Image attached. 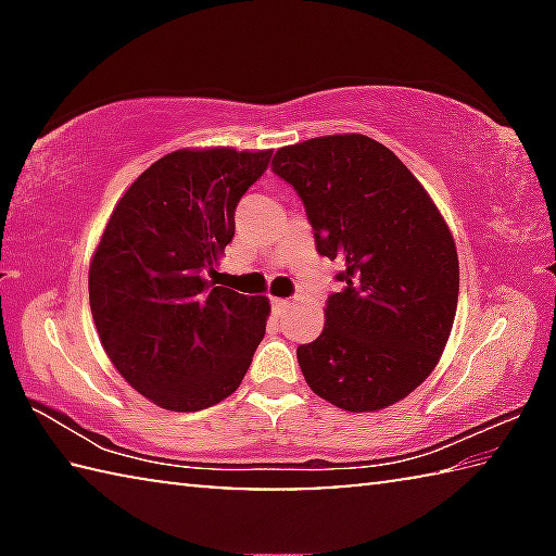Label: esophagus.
Returning a JSON list of instances; mask_svg holds the SVG:
<instances>
[{"instance_id":"esophagus-1","label":"esophagus","mask_w":556,"mask_h":556,"mask_svg":"<svg viewBox=\"0 0 556 556\" xmlns=\"http://www.w3.org/2000/svg\"><path fill=\"white\" fill-rule=\"evenodd\" d=\"M271 308H275V314H285L289 308V301L287 299H271Z\"/></svg>"}]
</instances>
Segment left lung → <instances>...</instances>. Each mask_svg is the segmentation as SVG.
Returning a JSON list of instances; mask_svg holds the SVG:
<instances>
[{
    "mask_svg": "<svg viewBox=\"0 0 556 556\" xmlns=\"http://www.w3.org/2000/svg\"><path fill=\"white\" fill-rule=\"evenodd\" d=\"M271 172L299 193L318 255L343 271L326 326L296 348L318 397L375 412L437 368L458 304V255L448 225L417 178L365 135L281 147Z\"/></svg>",
    "mask_w": 556,
    "mask_h": 556,
    "instance_id": "obj_1",
    "label": "left lung"
}]
</instances>
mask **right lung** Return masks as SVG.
I'll use <instances>...</instances> for the list:
<instances>
[{
	"label": "right lung",
	"instance_id": "right-lung-1",
	"mask_svg": "<svg viewBox=\"0 0 556 556\" xmlns=\"http://www.w3.org/2000/svg\"><path fill=\"white\" fill-rule=\"evenodd\" d=\"M271 152L181 149L159 159L112 211L90 262V312L131 388L172 412L240 388L265 338L269 301L208 281L235 208Z\"/></svg>",
	"mask_w": 556,
	"mask_h": 556
}]
</instances>
